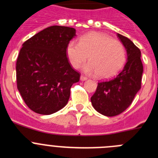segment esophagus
Listing matches in <instances>:
<instances>
[{"label":"esophagus","instance_id":"obj_1","mask_svg":"<svg viewBox=\"0 0 158 158\" xmlns=\"http://www.w3.org/2000/svg\"><path fill=\"white\" fill-rule=\"evenodd\" d=\"M80 79H81V81H85V80H87V77L85 76H83V75H81L80 77Z\"/></svg>","mask_w":158,"mask_h":158}]
</instances>
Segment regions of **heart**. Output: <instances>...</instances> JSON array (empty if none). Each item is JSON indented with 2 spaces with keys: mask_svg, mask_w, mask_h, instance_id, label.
<instances>
[{
  "mask_svg": "<svg viewBox=\"0 0 158 158\" xmlns=\"http://www.w3.org/2000/svg\"><path fill=\"white\" fill-rule=\"evenodd\" d=\"M66 54L71 65L77 69L88 59L84 71L96 74L100 79L115 75L126 61V51L120 42L99 32H91L81 36L79 42L70 41L66 47Z\"/></svg>",
  "mask_w": 158,
  "mask_h": 158,
  "instance_id": "1",
  "label": "heart"
}]
</instances>
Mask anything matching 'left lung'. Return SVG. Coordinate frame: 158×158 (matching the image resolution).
<instances>
[{
    "label": "left lung",
    "mask_w": 158,
    "mask_h": 158,
    "mask_svg": "<svg viewBox=\"0 0 158 158\" xmlns=\"http://www.w3.org/2000/svg\"><path fill=\"white\" fill-rule=\"evenodd\" d=\"M127 50V61L115 77L98 83L91 97L93 107L106 116H115L129 107L141 89L143 65L141 51L133 42L117 34Z\"/></svg>",
    "instance_id": "8db88e82"
}]
</instances>
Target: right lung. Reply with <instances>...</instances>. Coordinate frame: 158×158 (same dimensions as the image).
<instances>
[{
  "label": "right lung",
  "mask_w": 158,
  "mask_h": 158,
  "mask_svg": "<svg viewBox=\"0 0 158 158\" xmlns=\"http://www.w3.org/2000/svg\"><path fill=\"white\" fill-rule=\"evenodd\" d=\"M76 30L51 26L23 43L16 61L17 89L27 107L51 115L65 107L80 73L71 67L66 47Z\"/></svg>",
  "instance_id": "right-lung-1"
}]
</instances>
